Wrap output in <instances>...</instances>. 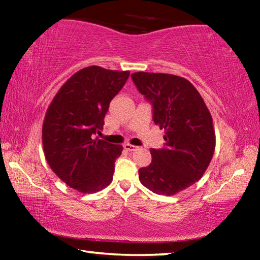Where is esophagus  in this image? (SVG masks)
<instances>
[{
	"label": "esophagus",
	"instance_id": "esophagus-1",
	"mask_svg": "<svg viewBox=\"0 0 260 260\" xmlns=\"http://www.w3.org/2000/svg\"><path fill=\"white\" fill-rule=\"evenodd\" d=\"M124 148L126 149L127 151H135V150H138V147L133 146V144H129V143L124 144Z\"/></svg>",
	"mask_w": 260,
	"mask_h": 260
}]
</instances>
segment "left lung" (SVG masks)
<instances>
[{"label": "left lung", "instance_id": "1", "mask_svg": "<svg viewBox=\"0 0 260 260\" xmlns=\"http://www.w3.org/2000/svg\"><path fill=\"white\" fill-rule=\"evenodd\" d=\"M136 88L152 105V119L165 129V147L151 149L150 165L139 170L144 187L171 196L199 181L212 159V117L187 79L166 73L132 74Z\"/></svg>", "mask_w": 260, "mask_h": 260}]
</instances>
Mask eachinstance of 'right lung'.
I'll return each mask as SVG.
<instances>
[{"label":"right lung","mask_w":260,"mask_h":260,"mask_svg":"<svg viewBox=\"0 0 260 260\" xmlns=\"http://www.w3.org/2000/svg\"><path fill=\"white\" fill-rule=\"evenodd\" d=\"M129 77L128 71L100 67L80 70L60 87L42 126L47 162L61 181L90 193L112 181L114 161L122 147L95 138L101 133L111 100Z\"/></svg>","instance_id":"right-lung-1"}]
</instances>
